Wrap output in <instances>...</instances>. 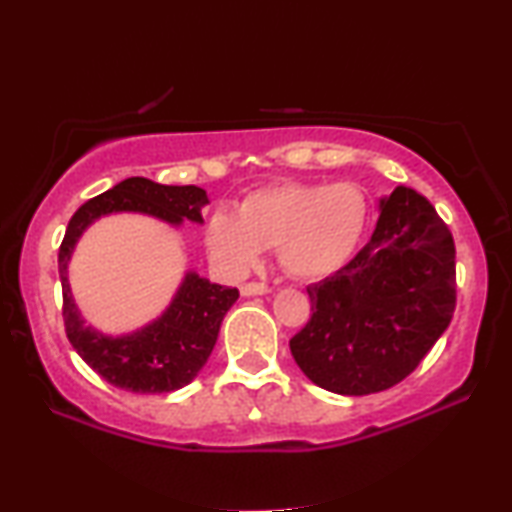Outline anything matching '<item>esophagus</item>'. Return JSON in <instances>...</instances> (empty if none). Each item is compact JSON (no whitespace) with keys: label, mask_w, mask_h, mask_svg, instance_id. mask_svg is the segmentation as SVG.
<instances>
[{"label":"esophagus","mask_w":512,"mask_h":512,"mask_svg":"<svg viewBox=\"0 0 512 512\" xmlns=\"http://www.w3.org/2000/svg\"><path fill=\"white\" fill-rule=\"evenodd\" d=\"M265 293H270V286L268 284L249 282V284L242 286V296H265Z\"/></svg>","instance_id":"esophagus-1"}]
</instances>
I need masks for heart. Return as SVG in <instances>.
<instances>
[{
	"instance_id": "obj_1",
	"label": "heart",
	"mask_w": 512,
	"mask_h": 512,
	"mask_svg": "<svg viewBox=\"0 0 512 512\" xmlns=\"http://www.w3.org/2000/svg\"><path fill=\"white\" fill-rule=\"evenodd\" d=\"M368 221V202L354 184H282L258 188L237 214L216 209L207 219L209 256L230 275L256 268L263 249L298 279H324L347 265Z\"/></svg>"
}]
</instances>
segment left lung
<instances>
[{"label": "left lung", "mask_w": 512, "mask_h": 512, "mask_svg": "<svg viewBox=\"0 0 512 512\" xmlns=\"http://www.w3.org/2000/svg\"><path fill=\"white\" fill-rule=\"evenodd\" d=\"M312 317L289 347L317 387L366 396L415 370L457 305L454 240L436 207L408 186L380 200L366 247L307 286Z\"/></svg>", "instance_id": "8db88e82"}]
</instances>
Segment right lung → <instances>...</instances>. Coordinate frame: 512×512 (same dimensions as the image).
Wrapping results in <instances>:
<instances>
[{
    "instance_id": "1",
    "label": "right lung",
    "mask_w": 512,
    "mask_h": 512,
    "mask_svg": "<svg viewBox=\"0 0 512 512\" xmlns=\"http://www.w3.org/2000/svg\"><path fill=\"white\" fill-rule=\"evenodd\" d=\"M207 193L198 186H165L130 177L76 209L60 244L58 270L62 282V319L76 354L102 380L132 394H167L186 387L205 366L219 338L221 321L240 291L212 284L198 272H186L172 303L149 326L128 335H104L86 326L69 289L67 265L90 223L116 212H137L181 226L202 223Z\"/></svg>"
}]
</instances>
